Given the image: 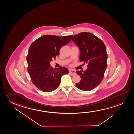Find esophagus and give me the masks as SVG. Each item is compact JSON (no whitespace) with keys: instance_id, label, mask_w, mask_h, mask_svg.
<instances>
[{"instance_id":"1","label":"esophagus","mask_w":134,"mask_h":134,"mask_svg":"<svg viewBox=\"0 0 134 134\" xmlns=\"http://www.w3.org/2000/svg\"><path fill=\"white\" fill-rule=\"evenodd\" d=\"M69 73L70 74V75H75V74H76L75 71L73 70H70Z\"/></svg>"}]
</instances>
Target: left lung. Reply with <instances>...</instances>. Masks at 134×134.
Returning <instances> with one entry per match:
<instances>
[{
	"label": "left lung",
	"instance_id": "left-lung-1",
	"mask_svg": "<svg viewBox=\"0 0 134 134\" xmlns=\"http://www.w3.org/2000/svg\"><path fill=\"white\" fill-rule=\"evenodd\" d=\"M72 40L79 47L80 62L88 64L86 70L76 72L81 78L76 86L82 91H91L100 83L104 76L107 67L106 47L100 38L91 33L75 35Z\"/></svg>",
	"mask_w": 134,
	"mask_h": 134
}]
</instances>
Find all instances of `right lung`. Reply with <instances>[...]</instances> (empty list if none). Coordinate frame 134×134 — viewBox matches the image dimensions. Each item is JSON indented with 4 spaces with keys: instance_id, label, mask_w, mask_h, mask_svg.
Returning a JSON list of instances; mask_svg holds the SVG:
<instances>
[{
    "instance_id": "add662e5",
    "label": "right lung",
    "mask_w": 134,
    "mask_h": 134,
    "mask_svg": "<svg viewBox=\"0 0 134 134\" xmlns=\"http://www.w3.org/2000/svg\"><path fill=\"white\" fill-rule=\"evenodd\" d=\"M73 36L44 35L30 46L26 58L27 70L32 83L39 90L44 92L54 91L59 86L61 77L69 73L64 67L54 70L50 62L55 59L61 47L69 43Z\"/></svg>"
}]
</instances>
